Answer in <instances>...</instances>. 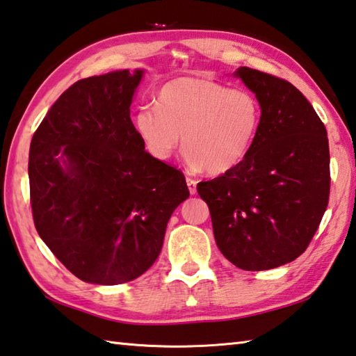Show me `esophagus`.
I'll return each instance as SVG.
<instances>
[{
    "label": "esophagus",
    "instance_id": "obj_1",
    "mask_svg": "<svg viewBox=\"0 0 356 356\" xmlns=\"http://www.w3.org/2000/svg\"><path fill=\"white\" fill-rule=\"evenodd\" d=\"M186 181H187V187H189V192L192 193V195L193 193H197V181L193 178H189V177L186 178Z\"/></svg>",
    "mask_w": 356,
    "mask_h": 356
}]
</instances>
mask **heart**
Here are the masks:
<instances>
[{
  "label": "heart",
  "instance_id": "b5f03b06",
  "mask_svg": "<svg viewBox=\"0 0 356 356\" xmlns=\"http://www.w3.org/2000/svg\"><path fill=\"white\" fill-rule=\"evenodd\" d=\"M261 124L259 99L206 77H179L159 90L155 106L138 111L135 127L147 152L169 159L183 143L187 164L221 175L243 163Z\"/></svg>",
  "mask_w": 356,
  "mask_h": 356
}]
</instances>
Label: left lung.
<instances>
[{
  "label": "left lung",
  "instance_id": "8db88e82",
  "mask_svg": "<svg viewBox=\"0 0 356 356\" xmlns=\"http://www.w3.org/2000/svg\"><path fill=\"white\" fill-rule=\"evenodd\" d=\"M236 76L261 105L257 138L243 163L197 191L221 254L241 270L264 271L310 245L330 195V152L323 120L296 86L246 66Z\"/></svg>",
  "mask_w": 356,
  "mask_h": 356
}]
</instances>
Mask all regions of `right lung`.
<instances>
[{"mask_svg":"<svg viewBox=\"0 0 356 356\" xmlns=\"http://www.w3.org/2000/svg\"><path fill=\"white\" fill-rule=\"evenodd\" d=\"M143 72L72 83L31 140L33 225L83 282L118 285L144 274L172 212L189 198L183 172L145 152L130 119Z\"/></svg>","mask_w":356,"mask_h":356,"instance_id":"right-lung-1","label":"right lung"}]
</instances>
